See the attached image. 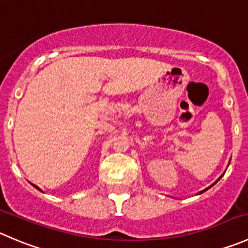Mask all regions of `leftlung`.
I'll return each instance as SVG.
<instances>
[{
  "label": "left lung",
  "instance_id": "left-lung-1",
  "mask_svg": "<svg viewBox=\"0 0 248 248\" xmlns=\"http://www.w3.org/2000/svg\"><path fill=\"white\" fill-rule=\"evenodd\" d=\"M219 178H220V177H219ZM215 183H216V182H215ZM215 183H213V185H215ZM213 185H212V186H213ZM212 186H211V187H212ZM208 188H210V187H208ZM208 188H206V189H204V190H202V192H205V190H207V189H208ZM202 192H200V194H202Z\"/></svg>",
  "mask_w": 248,
  "mask_h": 248
}]
</instances>
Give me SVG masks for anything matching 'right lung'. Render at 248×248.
I'll list each match as a JSON object with an SVG mask.
<instances>
[{"mask_svg": "<svg viewBox=\"0 0 248 248\" xmlns=\"http://www.w3.org/2000/svg\"><path fill=\"white\" fill-rule=\"evenodd\" d=\"M35 187H36V186H35ZM36 188H37V189H38V187H36Z\"/></svg>", "mask_w": 248, "mask_h": 248, "instance_id": "right-lung-1", "label": "right lung"}]
</instances>
